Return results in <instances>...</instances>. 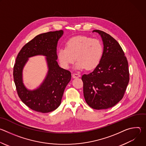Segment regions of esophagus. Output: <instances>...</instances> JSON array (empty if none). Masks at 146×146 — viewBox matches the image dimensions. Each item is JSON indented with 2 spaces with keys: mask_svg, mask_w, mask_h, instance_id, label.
Segmentation results:
<instances>
[{
  "mask_svg": "<svg viewBox=\"0 0 146 146\" xmlns=\"http://www.w3.org/2000/svg\"><path fill=\"white\" fill-rule=\"evenodd\" d=\"M72 76L73 78H78V77H80L81 76H80V74H77V73H73L72 74Z\"/></svg>",
  "mask_w": 146,
  "mask_h": 146,
  "instance_id": "1",
  "label": "esophagus"
}]
</instances>
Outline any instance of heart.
I'll list each match as a JSON object with an SVG mask.
<instances>
[{
  "label": "heart",
  "mask_w": 146,
  "mask_h": 146,
  "mask_svg": "<svg viewBox=\"0 0 146 146\" xmlns=\"http://www.w3.org/2000/svg\"><path fill=\"white\" fill-rule=\"evenodd\" d=\"M103 55V46L97 38L85 36H77L69 38L66 48H60L58 58L61 66L68 69L76 60L77 69L92 70L100 63Z\"/></svg>",
  "instance_id": "1"
}]
</instances>
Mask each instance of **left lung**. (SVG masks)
I'll use <instances>...</instances> for the list:
<instances>
[{"label": "left lung", "mask_w": 146, "mask_h": 146, "mask_svg": "<svg viewBox=\"0 0 146 146\" xmlns=\"http://www.w3.org/2000/svg\"><path fill=\"white\" fill-rule=\"evenodd\" d=\"M102 37L103 55L99 65L88 74L82 76L85 100L92 109L115 106L123 97L129 81L128 62L121 47L110 35L94 30Z\"/></svg>", "instance_id": "left-lung-1"}]
</instances>
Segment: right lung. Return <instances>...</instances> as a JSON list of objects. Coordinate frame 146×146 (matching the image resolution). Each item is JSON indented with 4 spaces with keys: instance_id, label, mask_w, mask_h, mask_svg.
I'll list each match as a JSON object with an SVG mask.
<instances>
[{
    "instance_id": "obj_1",
    "label": "right lung",
    "mask_w": 146,
    "mask_h": 146,
    "mask_svg": "<svg viewBox=\"0 0 146 146\" xmlns=\"http://www.w3.org/2000/svg\"><path fill=\"white\" fill-rule=\"evenodd\" d=\"M62 30L40 34L27 43L19 52L13 68V77L18 95L33 110L48 113L60 105L64 90L71 80V73L60 68L57 63L56 46ZM43 54L47 58L48 74L39 88L27 90L22 82V69L28 58Z\"/></svg>"
}]
</instances>
